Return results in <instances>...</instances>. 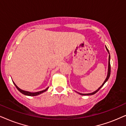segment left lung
Returning a JSON list of instances; mask_svg holds the SVG:
<instances>
[{"mask_svg":"<svg viewBox=\"0 0 126 126\" xmlns=\"http://www.w3.org/2000/svg\"><path fill=\"white\" fill-rule=\"evenodd\" d=\"M105 47H106V50H107V51H108V53L109 54V62H108V74H107V77H106V79H105V80L104 81V82H103V84H102V85L101 86V87H100L99 88H98V90H96V91H95L94 92H92V93H88V94H81V93H79V92H77V93H78V94H79V95H92L95 94V93H96V92H98V91L100 89H101V88H102V87H103V85H104V84H105V82H106V81H107L108 80V79H109V77H110V53H109V50H108V49L107 47H106V46H105Z\"/></svg>","mask_w":126,"mask_h":126,"instance_id":"8db88e82","label":"left lung"}]
</instances>
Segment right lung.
<instances>
[{
	"mask_svg": "<svg viewBox=\"0 0 126 126\" xmlns=\"http://www.w3.org/2000/svg\"><path fill=\"white\" fill-rule=\"evenodd\" d=\"M13 83L14 84V85L16 86V87L17 88V90H18L19 91L21 92V93H22L23 94L25 95H27V96H36V95H38L41 94L43 93V92L47 91V89L49 88V87H47V88H46L45 90L41 91H38V92H29V91H24V90H21V89L18 88V87L16 85V84L14 83V82H13Z\"/></svg>",
	"mask_w": 126,
	"mask_h": 126,
	"instance_id": "obj_1",
	"label": "right lung"
}]
</instances>
